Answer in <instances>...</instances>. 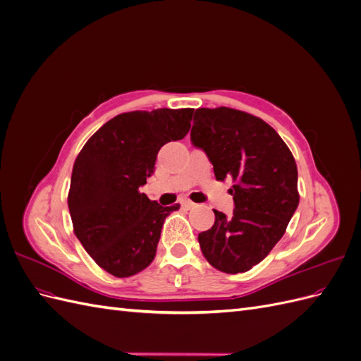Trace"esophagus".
Here are the masks:
<instances>
[{
    "mask_svg": "<svg viewBox=\"0 0 361 361\" xmlns=\"http://www.w3.org/2000/svg\"><path fill=\"white\" fill-rule=\"evenodd\" d=\"M182 206L187 207V209H192V207H195V203L191 202V200H183V202H182Z\"/></svg>",
    "mask_w": 361,
    "mask_h": 361,
    "instance_id": "obj_1",
    "label": "esophagus"
}]
</instances>
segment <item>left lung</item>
Segmentation results:
<instances>
[{
  "instance_id": "left-lung-1",
  "label": "left lung",
  "mask_w": 361,
  "mask_h": 361,
  "mask_svg": "<svg viewBox=\"0 0 361 361\" xmlns=\"http://www.w3.org/2000/svg\"><path fill=\"white\" fill-rule=\"evenodd\" d=\"M191 141L206 152L216 180L232 179L233 215L214 209L199 235L202 253L226 274L264 260L285 235L300 202L298 171L285 141L264 120L233 108H199Z\"/></svg>"
}]
</instances>
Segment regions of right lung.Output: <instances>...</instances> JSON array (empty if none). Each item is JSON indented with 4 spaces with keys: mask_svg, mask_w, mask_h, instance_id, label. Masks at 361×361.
I'll return each mask as SVG.
<instances>
[{
    "mask_svg": "<svg viewBox=\"0 0 361 361\" xmlns=\"http://www.w3.org/2000/svg\"><path fill=\"white\" fill-rule=\"evenodd\" d=\"M192 108H159L113 117L87 140L73 164L68 206L73 233L92 259L114 277L146 269L157 255L164 207L140 192L159 149L188 134Z\"/></svg>",
    "mask_w": 361,
    "mask_h": 361,
    "instance_id": "obj_1",
    "label": "right lung"
}]
</instances>
